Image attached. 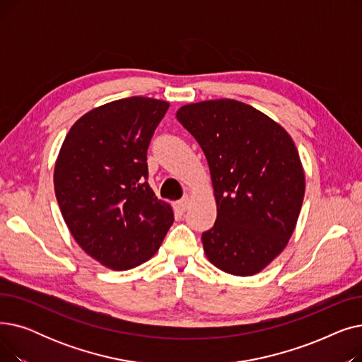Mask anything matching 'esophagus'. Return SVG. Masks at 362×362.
I'll return each instance as SVG.
<instances>
[{
  "label": "esophagus",
  "mask_w": 362,
  "mask_h": 362,
  "mask_svg": "<svg viewBox=\"0 0 362 362\" xmlns=\"http://www.w3.org/2000/svg\"><path fill=\"white\" fill-rule=\"evenodd\" d=\"M189 205H191V198H189L187 195L183 197L180 201L176 202V208H177V210H179L180 213H185V211L187 210V208H189Z\"/></svg>",
  "instance_id": "1"
}]
</instances>
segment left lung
<instances>
[{
    "label": "left lung",
    "instance_id": "1",
    "mask_svg": "<svg viewBox=\"0 0 362 362\" xmlns=\"http://www.w3.org/2000/svg\"><path fill=\"white\" fill-rule=\"evenodd\" d=\"M176 117L198 141L211 173L217 220L202 233L206 258L233 276L259 273L288 245L305 194L292 138L235 100L187 104Z\"/></svg>",
    "mask_w": 362,
    "mask_h": 362
}]
</instances>
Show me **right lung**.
<instances>
[{"mask_svg": "<svg viewBox=\"0 0 362 362\" xmlns=\"http://www.w3.org/2000/svg\"><path fill=\"white\" fill-rule=\"evenodd\" d=\"M167 110L145 97L93 108L71 126L55 161V197L70 233L111 270L149 259L175 221L148 185L146 151Z\"/></svg>", "mask_w": 362, "mask_h": 362, "instance_id": "obj_1", "label": "right lung"}]
</instances>
